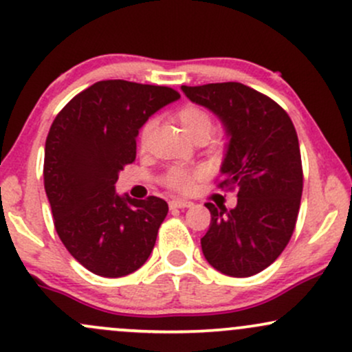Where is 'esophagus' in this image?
Masks as SVG:
<instances>
[{
	"mask_svg": "<svg viewBox=\"0 0 352 352\" xmlns=\"http://www.w3.org/2000/svg\"><path fill=\"white\" fill-rule=\"evenodd\" d=\"M168 206H170V208H188V207H192V206H194V204H192V202H188V200H182V199H173V200H170V202H168Z\"/></svg>",
	"mask_w": 352,
	"mask_h": 352,
	"instance_id": "esophagus-1",
	"label": "esophagus"
}]
</instances>
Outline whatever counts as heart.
Wrapping results in <instances>:
<instances>
[{"instance_id":"heart-1","label":"heart","mask_w":352,"mask_h":352,"mask_svg":"<svg viewBox=\"0 0 352 352\" xmlns=\"http://www.w3.org/2000/svg\"><path fill=\"white\" fill-rule=\"evenodd\" d=\"M177 120L182 125L184 132L192 138V140H206L210 135L212 126H214V120L212 115L208 113L206 108L195 105V103H187V105L180 107L175 113ZM152 123L146 122L140 129V144L145 145L146 138H148ZM200 175L199 170H188L184 167H173L164 177V185L175 192H190L194 187L197 177Z\"/></svg>"}]
</instances>
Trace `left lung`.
<instances>
[{"label": "left lung", "mask_w": 352, "mask_h": 352, "mask_svg": "<svg viewBox=\"0 0 352 352\" xmlns=\"http://www.w3.org/2000/svg\"><path fill=\"white\" fill-rule=\"evenodd\" d=\"M229 135L220 188L237 190L230 210L206 204L212 220L200 239L207 262L230 277H250L283 254L302 195V162L292 120L272 98L237 82L185 87Z\"/></svg>", "instance_id": "1"}]
</instances>
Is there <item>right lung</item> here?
<instances>
[{"label": "right lung", "mask_w": 352, "mask_h": 352, "mask_svg": "<svg viewBox=\"0 0 352 352\" xmlns=\"http://www.w3.org/2000/svg\"><path fill=\"white\" fill-rule=\"evenodd\" d=\"M179 98L168 87L103 80L73 96L53 120L43 179L55 229L68 252L96 276H129L152 254L167 202L120 197L115 184L137 157L138 130Z\"/></svg>", "instance_id": "right-lung-1"}]
</instances>
